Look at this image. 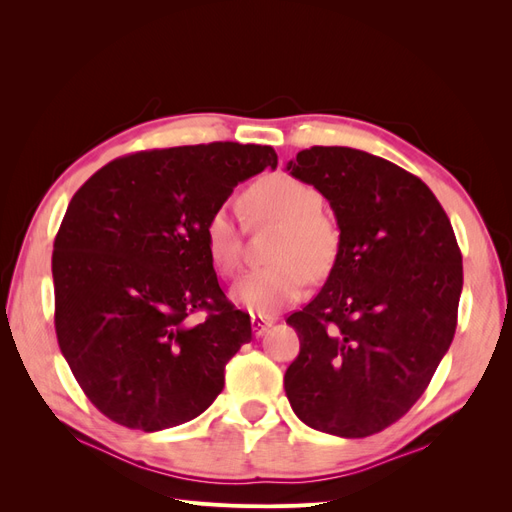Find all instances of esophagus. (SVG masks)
Returning a JSON list of instances; mask_svg holds the SVG:
<instances>
[{
    "mask_svg": "<svg viewBox=\"0 0 512 512\" xmlns=\"http://www.w3.org/2000/svg\"><path fill=\"white\" fill-rule=\"evenodd\" d=\"M273 324V318L271 316H256V314H252V331H254V335H262V333H267V329L271 327Z\"/></svg>",
    "mask_w": 512,
    "mask_h": 512,
    "instance_id": "34e87169",
    "label": "esophagus"
}]
</instances>
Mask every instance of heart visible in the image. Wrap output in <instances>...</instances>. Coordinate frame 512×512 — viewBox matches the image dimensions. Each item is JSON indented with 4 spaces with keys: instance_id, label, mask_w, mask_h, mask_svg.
<instances>
[{
    "instance_id": "obj_1",
    "label": "heart",
    "mask_w": 512,
    "mask_h": 512,
    "mask_svg": "<svg viewBox=\"0 0 512 512\" xmlns=\"http://www.w3.org/2000/svg\"><path fill=\"white\" fill-rule=\"evenodd\" d=\"M320 192L288 173H271L247 185L241 213L247 224L280 222L271 247V265L243 273L230 297L256 316H273L297 303L307 280L329 275L339 256V228L320 209ZM205 245L213 269L230 277L241 262V224L226 207L215 209L205 224Z\"/></svg>"
}]
</instances>
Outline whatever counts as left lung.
Segmentation results:
<instances>
[{"label":"left lung","instance_id":"obj_1","mask_svg":"<svg viewBox=\"0 0 512 512\" xmlns=\"http://www.w3.org/2000/svg\"><path fill=\"white\" fill-rule=\"evenodd\" d=\"M286 168L329 200L339 226L327 282L286 318L301 342L286 397L305 425L365 438L416 404L453 342L459 245L438 198L389 160L309 147Z\"/></svg>","mask_w":512,"mask_h":512}]
</instances>
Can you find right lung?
I'll return each mask as SVG.
<instances>
[{
    "label": "right lung",
    "mask_w": 512,
    "mask_h": 512,
    "mask_svg": "<svg viewBox=\"0 0 512 512\" xmlns=\"http://www.w3.org/2000/svg\"><path fill=\"white\" fill-rule=\"evenodd\" d=\"M269 166L275 151L260 145L136 151L72 196L53 243L55 333L76 382L111 421L168 429L222 393L252 322L218 284L205 224L237 183Z\"/></svg>",
    "instance_id": "obj_1"
}]
</instances>
